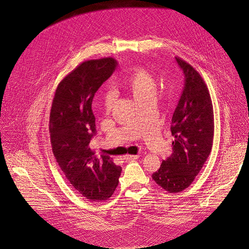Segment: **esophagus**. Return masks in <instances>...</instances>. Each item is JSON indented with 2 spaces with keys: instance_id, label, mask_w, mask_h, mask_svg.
Wrapping results in <instances>:
<instances>
[{
  "instance_id": "esophagus-1",
  "label": "esophagus",
  "mask_w": 249,
  "mask_h": 249,
  "mask_svg": "<svg viewBox=\"0 0 249 249\" xmlns=\"http://www.w3.org/2000/svg\"><path fill=\"white\" fill-rule=\"evenodd\" d=\"M138 158H139V155H127V156H125L124 159L132 161V160H137Z\"/></svg>"
}]
</instances>
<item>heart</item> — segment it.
<instances>
[{
    "label": "heart",
    "mask_w": 249,
    "mask_h": 249,
    "mask_svg": "<svg viewBox=\"0 0 249 249\" xmlns=\"http://www.w3.org/2000/svg\"><path fill=\"white\" fill-rule=\"evenodd\" d=\"M119 85L125 91L130 92L134 100L139 102L147 97H154L157 91L156 81L153 74L142 67H135L119 80ZM114 103V94L106 91L103 96V105L106 110H110Z\"/></svg>",
    "instance_id": "obj_1"
}]
</instances>
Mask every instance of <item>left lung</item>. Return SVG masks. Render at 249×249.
Returning <instances> with one entry per match:
<instances>
[{
	"label": "left lung",
	"mask_w": 249,
	"mask_h": 249,
	"mask_svg": "<svg viewBox=\"0 0 249 249\" xmlns=\"http://www.w3.org/2000/svg\"><path fill=\"white\" fill-rule=\"evenodd\" d=\"M176 61L185 74V85L171 119L172 154L153 173V179L170 193L185 190L211 153L214 113L209 89L200 74L184 60Z\"/></svg>",
	"instance_id": "8db88e82"
}]
</instances>
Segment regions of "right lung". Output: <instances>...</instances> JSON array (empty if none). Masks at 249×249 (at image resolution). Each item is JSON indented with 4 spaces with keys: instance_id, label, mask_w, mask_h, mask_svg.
<instances>
[{
    "instance_id": "1",
    "label": "right lung",
    "mask_w": 249,
    "mask_h": 249,
    "mask_svg": "<svg viewBox=\"0 0 249 249\" xmlns=\"http://www.w3.org/2000/svg\"><path fill=\"white\" fill-rule=\"evenodd\" d=\"M116 66L113 58L80 64L59 83L50 114L52 150L59 167L74 189L92 201L111 197L122 173L109 156H94L89 145L96 134L92 100Z\"/></svg>"
}]
</instances>
